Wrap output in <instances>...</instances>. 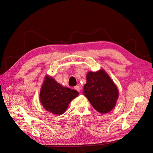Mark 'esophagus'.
Wrapping results in <instances>:
<instances>
[{
  "label": "esophagus",
  "mask_w": 153,
  "mask_h": 153,
  "mask_svg": "<svg viewBox=\"0 0 153 153\" xmlns=\"http://www.w3.org/2000/svg\"><path fill=\"white\" fill-rule=\"evenodd\" d=\"M74 89H75L76 91H77L78 92H80V87L79 86H75L74 87Z\"/></svg>",
  "instance_id": "esophagus-1"
}]
</instances>
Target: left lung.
I'll return each instance as SVG.
<instances>
[{"label": "left lung", "instance_id": "left-lung-1", "mask_svg": "<svg viewBox=\"0 0 153 153\" xmlns=\"http://www.w3.org/2000/svg\"><path fill=\"white\" fill-rule=\"evenodd\" d=\"M86 79L83 94L98 112L101 114L110 112L119 97V91L114 82L103 69L89 72Z\"/></svg>", "mask_w": 153, "mask_h": 153}]
</instances>
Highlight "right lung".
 Returning a JSON list of instances; mask_svg holds the SVG:
<instances>
[{
  "label": "right lung",
  "mask_w": 153,
  "mask_h": 153,
  "mask_svg": "<svg viewBox=\"0 0 153 153\" xmlns=\"http://www.w3.org/2000/svg\"><path fill=\"white\" fill-rule=\"evenodd\" d=\"M78 92L63 87L52 77L46 76L40 91V101L48 112L61 115L66 112L68 105L77 97Z\"/></svg>",
  "instance_id": "1"
}]
</instances>
